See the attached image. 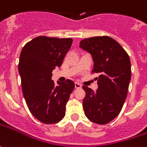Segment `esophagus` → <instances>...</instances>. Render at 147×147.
<instances>
[{"instance_id":"34e87169","label":"esophagus","mask_w":147,"mask_h":147,"mask_svg":"<svg viewBox=\"0 0 147 147\" xmlns=\"http://www.w3.org/2000/svg\"><path fill=\"white\" fill-rule=\"evenodd\" d=\"M82 86H81V84L79 83H75V88L76 89H80Z\"/></svg>"}]
</instances>
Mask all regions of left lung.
I'll return each mask as SVG.
<instances>
[{
    "instance_id": "8db88e82",
    "label": "left lung",
    "mask_w": 147,
    "mask_h": 147,
    "mask_svg": "<svg viewBox=\"0 0 147 147\" xmlns=\"http://www.w3.org/2000/svg\"><path fill=\"white\" fill-rule=\"evenodd\" d=\"M80 48L87 51L94 62L93 72L98 89L83 86L85 97L83 107L93 123L105 124L119 114L127 97L131 79V63L128 53L116 40L109 36L82 40Z\"/></svg>"
}]
</instances>
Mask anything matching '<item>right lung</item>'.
I'll return each instance as SVG.
<instances>
[{
    "label": "right lung",
    "mask_w": 147,
    "mask_h": 147,
    "mask_svg": "<svg viewBox=\"0 0 147 147\" xmlns=\"http://www.w3.org/2000/svg\"><path fill=\"white\" fill-rule=\"evenodd\" d=\"M71 44V38L37 36L20 53L18 72L24 98L33 116L44 124L58 123L65 116L75 84L67 80L56 84L52 71L62 65Z\"/></svg>",
    "instance_id": "obj_1"
}]
</instances>
